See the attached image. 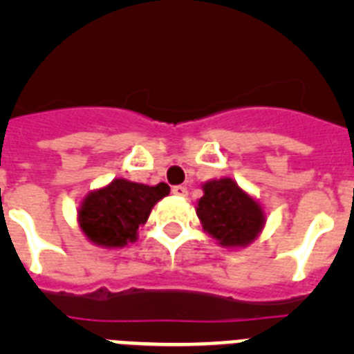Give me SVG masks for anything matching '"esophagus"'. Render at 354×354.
Listing matches in <instances>:
<instances>
[{
    "label": "esophagus",
    "mask_w": 354,
    "mask_h": 354,
    "mask_svg": "<svg viewBox=\"0 0 354 354\" xmlns=\"http://www.w3.org/2000/svg\"><path fill=\"white\" fill-rule=\"evenodd\" d=\"M171 193L175 196H187V187L186 186H174L171 187Z\"/></svg>",
    "instance_id": "esophagus-1"
}]
</instances>
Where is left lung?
<instances>
[{
	"mask_svg": "<svg viewBox=\"0 0 354 354\" xmlns=\"http://www.w3.org/2000/svg\"><path fill=\"white\" fill-rule=\"evenodd\" d=\"M196 216L205 232L223 248H245L257 239L266 223L259 200L241 189L230 177L202 184Z\"/></svg>",
	"mask_w": 354,
	"mask_h": 354,
	"instance_id": "8db88e82",
	"label": "left lung"
}]
</instances>
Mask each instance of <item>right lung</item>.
<instances>
[{"label": "right lung", "mask_w": 354, "mask_h": 354, "mask_svg": "<svg viewBox=\"0 0 354 354\" xmlns=\"http://www.w3.org/2000/svg\"><path fill=\"white\" fill-rule=\"evenodd\" d=\"M170 193L165 183L156 186L113 179L108 186L90 192L77 209V223L90 243L102 248H122L134 243L138 228L150 211Z\"/></svg>", "instance_id": "obj_1"}]
</instances>
